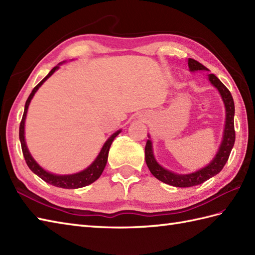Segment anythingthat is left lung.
<instances>
[{
	"instance_id": "obj_1",
	"label": "left lung",
	"mask_w": 255,
	"mask_h": 255,
	"mask_svg": "<svg viewBox=\"0 0 255 255\" xmlns=\"http://www.w3.org/2000/svg\"><path fill=\"white\" fill-rule=\"evenodd\" d=\"M188 68L191 72L208 71V69L204 67L202 63H199L198 61L191 58L188 59ZM208 80L209 82L218 90L226 108V122L223 134V141L220 143V147L217 151V153H216L215 158L205 167L199 169L196 172L188 173V174H177V173L164 169L163 166H161L158 162H156L153 154L152 141H151L150 139H148L147 144H145V163H147L150 172L152 173V175L158 178L159 181L165 184H169V185L175 187H191L195 185H199V184L209 180L210 177L218 174V173L223 170V167L227 163V161H228L231 150L234 148L236 140L234 99H232L230 91L226 88L224 83L221 82L215 74H208ZM148 137L150 138V136Z\"/></svg>"
}]
</instances>
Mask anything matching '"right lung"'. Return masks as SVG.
Listing matches in <instances>:
<instances>
[{
	"instance_id": "1",
	"label": "right lung",
	"mask_w": 255,
	"mask_h": 255,
	"mask_svg": "<svg viewBox=\"0 0 255 255\" xmlns=\"http://www.w3.org/2000/svg\"><path fill=\"white\" fill-rule=\"evenodd\" d=\"M61 63H59L58 66L53 68L51 71L47 74V77L42 79L39 83H38L34 90L31 91L30 95L28 96V99L26 101L25 104V110H24V115L23 118H21V122L19 125V140H20V144H21V151H23L24 158L27 165H28L29 169L35 173L36 175L39 176L41 180H44L46 183H49L53 186L57 187H61V188H80V187H84L86 185H90L93 182H95L97 178L101 176V174L104 171L105 166H106V162L108 158V151H110V148L112 145V142L114 141L119 133H121L122 130H117L116 132H114L112 136L106 140V142L103 145V148L101 149L99 155L96 156V159L93 161L90 166L86 167L85 170L74 173V174H68V175H58V174H53V173L48 172L46 170L42 169V167L37 163L35 159L32 158L28 148H27V144L25 141V121H26V115H27V111H28V106L30 104V101L34 97L35 93L38 91V89L44 84L45 81L50 78L53 74V72L57 71L60 67Z\"/></svg>"
}]
</instances>
